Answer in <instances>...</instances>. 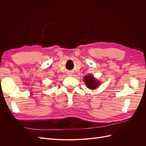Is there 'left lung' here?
<instances>
[{"mask_svg":"<svg viewBox=\"0 0 146 146\" xmlns=\"http://www.w3.org/2000/svg\"><path fill=\"white\" fill-rule=\"evenodd\" d=\"M84 82H85V84L88 88L92 90L96 89L99 85V82L98 80H96L94 77L92 76L91 75L85 76V79H84Z\"/></svg>","mask_w":146,"mask_h":146,"instance_id":"obj_1","label":"left lung"}]
</instances>
